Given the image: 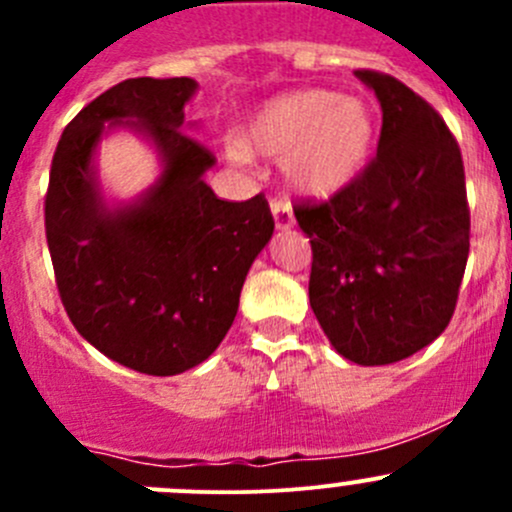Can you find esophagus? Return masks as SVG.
I'll use <instances>...</instances> for the list:
<instances>
[{
	"label": "esophagus",
	"mask_w": 512,
	"mask_h": 512,
	"mask_svg": "<svg viewBox=\"0 0 512 512\" xmlns=\"http://www.w3.org/2000/svg\"><path fill=\"white\" fill-rule=\"evenodd\" d=\"M270 210L275 215V227L277 230H289L294 225V213H292V205L282 198H272L270 200Z\"/></svg>",
	"instance_id": "esophagus-1"
}]
</instances>
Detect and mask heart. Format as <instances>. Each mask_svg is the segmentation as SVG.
Returning a JSON list of instances; mask_svg holds the SVG:
<instances>
[{
    "label": "heart",
    "mask_w": 512,
    "mask_h": 512,
    "mask_svg": "<svg viewBox=\"0 0 512 512\" xmlns=\"http://www.w3.org/2000/svg\"><path fill=\"white\" fill-rule=\"evenodd\" d=\"M374 143V113L352 94L302 89L262 103L225 156L235 165L252 156L280 158L282 175L297 193L334 195L364 168Z\"/></svg>",
    "instance_id": "heart-1"
}]
</instances>
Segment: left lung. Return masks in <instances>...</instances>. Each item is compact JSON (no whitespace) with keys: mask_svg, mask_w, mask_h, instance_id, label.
I'll return each instance as SVG.
<instances>
[{"mask_svg":"<svg viewBox=\"0 0 512 512\" xmlns=\"http://www.w3.org/2000/svg\"><path fill=\"white\" fill-rule=\"evenodd\" d=\"M381 103L376 158L332 200L297 205L312 242L309 304L344 359L394 364L448 327L468 260L461 148L409 86L354 71Z\"/></svg>","mask_w":512,"mask_h":512,"instance_id":"1","label":"left lung"}]
</instances>
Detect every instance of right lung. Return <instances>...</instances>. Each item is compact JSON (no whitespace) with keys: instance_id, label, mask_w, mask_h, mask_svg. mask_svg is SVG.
I'll use <instances>...</instances> for the list:
<instances>
[{"instance_id":"obj_1","label":"right lung","mask_w":512,"mask_h":512,"mask_svg":"<svg viewBox=\"0 0 512 512\" xmlns=\"http://www.w3.org/2000/svg\"><path fill=\"white\" fill-rule=\"evenodd\" d=\"M198 81L126 79L64 128L44 220L56 287L76 332L133 371L173 376L203 364L240 304L252 262L275 232L265 195L227 203L205 183L215 158L185 123ZM126 127L154 146L157 183L108 204L97 143Z\"/></svg>"}]
</instances>
